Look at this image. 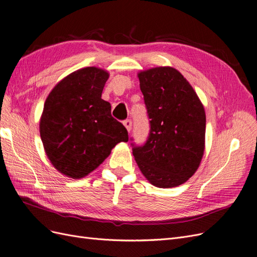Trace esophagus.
I'll list each match as a JSON object with an SVG mask.
<instances>
[{
	"label": "esophagus",
	"instance_id": "obj_1",
	"mask_svg": "<svg viewBox=\"0 0 257 257\" xmlns=\"http://www.w3.org/2000/svg\"><path fill=\"white\" fill-rule=\"evenodd\" d=\"M122 123H123V126L126 127V129L130 132V130H131V126H132V121H131V119H125L122 121Z\"/></svg>",
	"mask_w": 257,
	"mask_h": 257
}]
</instances>
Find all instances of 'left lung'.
I'll list each match as a JSON object with an SVG mask.
<instances>
[{
	"mask_svg": "<svg viewBox=\"0 0 257 257\" xmlns=\"http://www.w3.org/2000/svg\"><path fill=\"white\" fill-rule=\"evenodd\" d=\"M138 77L150 119V134L144 144L131 143L132 154L152 185L177 187L193 175L202 160L204 106L176 69L157 67L140 72Z\"/></svg>",
	"mask_w": 257,
	"mask_h": 257,
	"instance_id": "obj_1",
	"label": "left lung"
}]
</instances>
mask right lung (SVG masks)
Here are the masks:
<instances>
[{
    "mask_svg": "<svg viewBox=\"0 0 257 257\" xmlns=\"http://www.w3.org/2000/svg\"><path fill=\"white\" fill-rule=\"evenodd\" d=\"M109 73L86 67L70 73L49 94L39 129L48 158L64 175L82 178L93 172L128 131L101 99Z\"/></svg>",
    "mask_w": 257,
    "mask_h": 257,
    "instance_id": "1",
    "label": "right lung"
}]
</instances>
